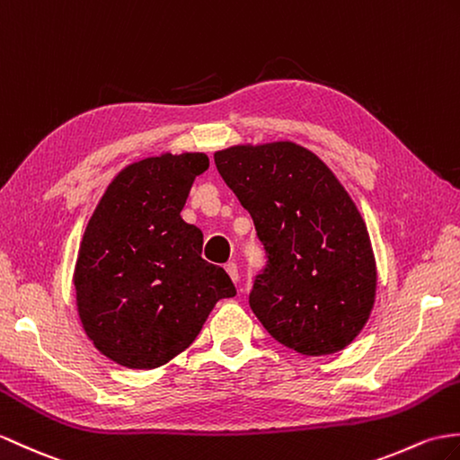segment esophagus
<instances>
[{"mask_svg":"<svg viewBox=\"0 0 460 460\" xmlns=\"http://www.w3.org/2000/svg\"><path fill=\"white\" fill-rule=\"evenodd\" d=\"M226 270H227V274L231 276L233 282H239V269H237V264H234V262H227V264H226Z\"/></svg>","mask_w":460,"mask_h":460,"instance_id":"obj_1","label":"esophagus"}]
</instances>
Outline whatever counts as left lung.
Wrapping results in <instances>:
<instances>
[{
	"instance_id": "8db88e82",
	"label": "left lung",
	"mask_w": 460,
	"mask_h": 460,
	"mask_svg": "<svg viewBox=\"0 0 460 460\" xmlns=\"http://www.w3.org/2000/svg\"><path fill=\"white\" fill-rule=\"evenodd\" d=\"M266 251L249 304L269 333L307 357L333 355L367 325L376 261L365 221L322 158L292 141L213 155Z\"/></svg>"
}]
</instances>
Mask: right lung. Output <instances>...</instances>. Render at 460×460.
Segmentation results:
<instances>
[{"label":"right lung","instance_id":"obj_1","mask_svg":"<svg viewBox=\"0 0 460 460\" xmlns=\"http://www.w3.org/2000/svg\"><path fill=\"white\" fill-rule=\"evenodd\" d=\"M204 153L148 156L125 166L93 209L74 288L85 335L117 365H166L199 335L209 312L237 294L221 266L201 259L204 233L181 219Z\"/></svg>","mask_w":460,"mask_h":460}]
</instances>
